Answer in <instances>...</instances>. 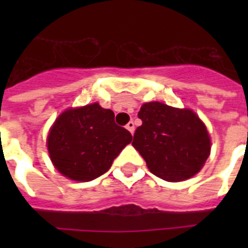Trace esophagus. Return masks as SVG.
Listing matches in <instances>:
<instances>
[{
  "mask_svg": "<svg viewBox=\"0 0 248 248\" xmlns=\"http://www.w3.org/2000/svg\"><path fill=\"white\" fill-rule=\"evenodd\" d=\"M126 128H127L128 131L131 132V134H134V131H135V124H134L132 121H130V122L126 124Z\"/></svg>",
  "mask_w": 248,
  "mask_h": 248,
  "instance_id": "34e87169",
  "label": "esophagus"
}]
</instances>
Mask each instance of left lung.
I'll return each instance as SVG.
<instances>
[{
  "mask_svg": "<svg viewBox=\"0 0 248 248\" xmlns=\"http://www.w3.org/2000/svg\"><path fill=\"white\" fill-rule=\"evenodd\" d=\"M132 145L153 175L166 181H183L203 167L211 151L204 124L192 109L151 101L141 105Z\"/></svg>",
  "mask_w": 248,
  "mask_h": 248,
  "instance_id": "left-lung-1",
  "label": "left lung"
}]
</instances>
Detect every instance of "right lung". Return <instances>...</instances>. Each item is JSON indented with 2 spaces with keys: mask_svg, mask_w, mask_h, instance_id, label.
I'll list each match as a JSON object with an SVG mask.
<instances>
[{
  "mask_svg": "<svg viewBox=\"0 0 248 248\" xmlns=\"http://www.w3.org/2000/svg\"><path fill=\"white\" fill-rule=\"evenodd\" d=\"M132 136L114 122V113L97 103L64 110L47 136V149L55 169L76 181L96 179Z\"/></svg>",
  "mask_w": 248,
  "mask_h": 248,
  "instance_id": "1",
  "label": "right lung"
}]
</instances>
